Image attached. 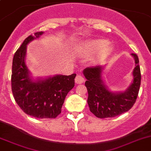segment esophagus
Segmentation results:
<instances>
[{"mask_svg": "<svg viewBox=\"0 0 151 151\" xmlns=\"http://www.w3.org/2000/svg\"><path fill=\"white\" fill-rule=\"evenodd\" d=\"M84 82V78L82 75H77L75 77V82L77 84H82Z\"/></svg>", "mask_w": 151, "mask_h": 151, "instance_id": "1", "label": "esophagus"}]
</instances>
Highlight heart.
Listing matches in <instances>:
<instances>
[{"mask_svg":"<svg viewBox=\"0 0 151 151\" xmlns=\"http://www.w3.org/2000/svg\"><path fill=\"white\" fill-rule=\"evenodd\" d=\"M77 50L79 54L85 56H91L97 53L94 57L95 62H101L106 59L112 51V47L104 39L87 41L77 46Z\"/></svg>","mask_w":151,"mask_h":151,"instance_id":"1","label":"heart"}]
</instances>
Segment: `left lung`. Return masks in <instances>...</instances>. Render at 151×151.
I'll return each instance as SVG.
<instances>
[{"label": "left lung", "mask_w": 151, "mask_h": 151, "mask_svg": "<svg viewBox=\"0 0 151 151\" xmlns=\"http://www.w3.org/2000/svg\"><path fill=\"white\" fill-rule=\"evenodd\" d=\"M135 59L132 71V83L124 92H113L108 89L102 80L104 67H87L83 70L87 79L85 86L88 91L87 103L91 112L99 118L113 117L127 112L136 101L140 86L139 59L135 54H131Z\"/></svg>", "instance_id": "obj_1"}]
</instances>
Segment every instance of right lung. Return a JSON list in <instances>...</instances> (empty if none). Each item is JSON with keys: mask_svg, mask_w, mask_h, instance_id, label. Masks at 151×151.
<instances>
[{"mask_svg": "<svg viewBox=\"0 0 151 151\" xmlns=\"http://www.w3.org/2000/svg\"><path fill=\"white\" fill-rule=\"evenodd\" d=\"M44 33L40 31L28 36L15 53L11 88L16 103L25 113L36 118H55L62 112L68 92L74 87L76 74L32 79L25 62L27 45Z\"/></svg>", "mask_w": 151, "mask_h": 151, "instance_id": "right-lung-1", "label": "right lung"}]
</instances>
